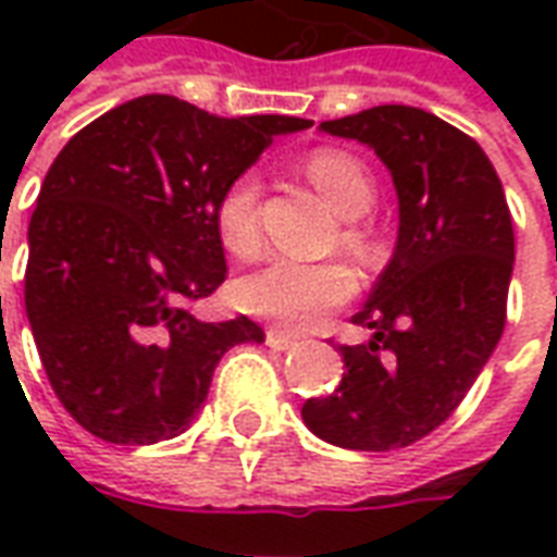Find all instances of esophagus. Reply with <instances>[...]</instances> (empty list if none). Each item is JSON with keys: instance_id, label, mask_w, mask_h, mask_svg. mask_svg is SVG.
I'll return each mask as SVG.
<instances>
[{"instance_id": "1", "label": "esophagus", "mask_w": 557, "mask_h": 557, "mask_svg": "<svg viewBox=\"0 0 557 557\" xmlns=\"http://www.w3.org/2000/svg\"><path fill=\"white\" fill-rule=\"evenodd\" d=\"M265 343L274 351H289V349H295V346H298V339L292 337V334H286V331H277V327H268Z\"/></svg>"}]
</instances>
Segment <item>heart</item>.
I'll return each instance as SVG.
<instances>
[{
	"label": "heart",
	"mask_w": 557,
	"mask_h": 557,
	"mask_svg": "<svg viewBox=\"0 0 557 557\" xmlns=\"http://www.w3.org/2000/svg\"><path fill=\"white\" fill-rule=\"evenodd\" d=\"M310 182L346 218L363 214L373 202V178L361 160L343 148H315L304 160ZM214 230L220 244L238 259H253L262 247L259 182L253 172L235 175L214 202ZM343 242L361 250L367 232L346 226ZM358 292V274L346 262H295L274 259L271 265L242 280L238 301L247 313L271 319L289 331H307L331 310L349 304Z\"/></svg>",
	"instance_id": "obj_1"
}]
</instances>
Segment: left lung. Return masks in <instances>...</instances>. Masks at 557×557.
<instances>
[{
	"label": "left lung",
	"instance_id": "8db88e82",
	"mask_svg": "<svg viewBox=\"0 0 557 557\" xmlns=\"http://www.w3.org/2000/svg\"><path fill=\"white\" fill-rule=\"evenodd\" d=\"M373 148L394 175L399 238L370 301L373 339L339 346L346 373L304 403V423L349 450H397L438 430L498 346L513 274V218L474 139L438 115L385 103L322 122Z\"/></svg>",
	"mask_w": 557,
	"mask_h": 557
}]
</instances>
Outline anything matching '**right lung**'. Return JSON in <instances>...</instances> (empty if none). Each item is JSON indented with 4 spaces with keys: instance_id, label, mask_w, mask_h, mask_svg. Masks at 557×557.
<instances>
[{
    "instance_id": "1",
    "label": "right lung",
    "mask_w": 557,
    "mask_h": 557,
    "mask_svg": "<svg viewBox=\"0 0 557 557\" xmlns=\"http://www.w3.org/2000/svg\"><path fill=\"white\" fill-rule=\"evenodd\" d=\"M292 115L218 119L143 95L67 139L29 220L26 315L59 403L91 435L154 444L199 414L220 358L262 343L247 315L190 313L226 280L220 190Z\"/></svg>"
}]
</instances>
